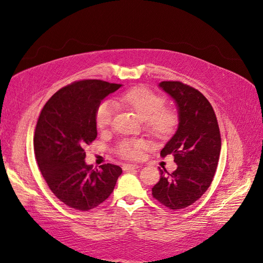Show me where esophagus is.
<instances>
[{"label":"esophagus","instance_id":"34e87169","mask_svg":"<svg viewBox=\"0 0 263 263\" xmlns=\"http://www.w3.org/2000/svg\"><path fill=\"white\" fill-rule=\"evenodd\" d=\"M122 167L124 171H131V170H137L139 165L138 164H124Z\"/></svg>","mask_w":263,"mask_h":263}]
</instances>
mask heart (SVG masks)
<instances>
[{
  "mask_svg": "<svg viewBox=\"0 0 263 263\" xmlns=\"http://www.w3.org/2000/svg\"><path fill=\"white\" fill-rule=\"evenodd\" d=\"M121 102L144 120L145 125L154 136L164 138L170 136L178 123V116L171 107L164 106V99L146 87H133L121 96ZM116 112V105L111 100H103L96 110V124L99 130L110 125ZM149 142L144 139L123 140L118 144L119 156L126 159H138Z\"/></svg>",
  "mask_w": 263,
  "mask_h": 263,
  "instance_id": "b5f03b06",
  "label": "heart"
}]
</instances>
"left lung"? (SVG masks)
Listing matches in <instances>:
<instances>
[{
  "instance_id": "left-lung-1",
  "label": "left lung",
  "mask_w": 263,
  "mask_h": 263,
  "mask_svg": "<svg viewBox=\"0 0 263 263\" xmlns=\"http://www.w3.org/2000/svg\"><path fill=\"white\" fill-rule=\"evenodd\" d=\"M159 86L174 100L179 112L178 129L160 154H172L178 167L172 173L160 169L152 196L179 210L194 203L210 186L220 157V130L212 105L201 92L179 81H163Z\"/></svg>"
}]
</instances>
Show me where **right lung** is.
<instances>
[{
  "label": "right lung",
  "instance_id": "1",
  "mask_svg": "<svg viewBox=\"0 0 263 263\" xmlns=\"http://www.w3.org/2000/svg\"><path fill=\"white\" fill-rule=\"evenodd\" d=\"M121 86L78 81L53 94L39 117L33 141L40 171L54 196L76 210L89 211L102 203L122 173L119 165L106 163L93 170L84 161L85 145L98 136L97 107Z\"/></svg>",
  "mask_w": 263,
  "mask_h": 263
}]
</instances>
